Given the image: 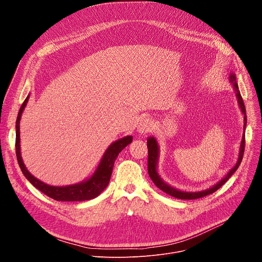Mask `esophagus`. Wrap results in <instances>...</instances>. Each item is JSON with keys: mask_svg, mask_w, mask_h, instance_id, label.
I'll use <instances>...</instances> for the list:
<instances>
[{"mask_svg": "<svg viewBox=\"0 0 262 262\" xmlns=\"http://www.w3.org/2000/svg\"><path fill=\"white\" fill-rule=\"evenodd\" d=\"M152 127H154L152 121L149 118H144L138 124V133L140 135H146L152 130Z\"/></svg>", "mask_w": 262, "mask_h": 262, "instance_id": "obj_1", "label": "esophagus"}]
</instances>
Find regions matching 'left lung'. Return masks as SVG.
<instances>
[{"label":"left lung","mask_w":262,"mask_h":262,"mask_svg":"<svg viewBox=\"0 0 262 262\" xmlns=\"http://www.w3.org/2000/svg\"><path fill=\"white\" fill-rule=\"evenodd\" d=\"M229 81L233 87V90L235 91V95L237 98V102L239 105V108L242 111V113L244 115V134H243V138H242V142H241V146H239V152H238V158H237V162L234 165V167H232V169H230V171L224 176L219 182H216L214 185H212L211 188L204 190V191H200V192H185V191H181L178 190L176 188H173L172 185L168 184L166 181H164L161 177V175L159 174L158 171V162H159V157H160V147L159 144L156 140L155 137H149L147 139V147H148V174L150 176L151 180L155 182V184L158 186L160 190H162L163 192H165L166 194L175 197L177 199H184V200H193V199H198V198H202L204 196H207L209 194L214 193L216 190H219L221 186L225 183L230 177L231 175L237 170L238 166L242 163L243 157H244V151H245V129H246V125H247V115H246V107L244 104V100L243 97L241 95L239 89H238V85L236 83V74L234 72H230L229 73Z\"/></svg>","instance_id":"left-lung-1"}]
</instances>
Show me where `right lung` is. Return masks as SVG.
I'll return each mask as SVG.
<instances>
[{
    "label": "right lung",
    "mask_w": 262,
    "mask_h": 262,
    "mask_svg": "<svg viewBox=\"0 0 262 262\" xmlns=\"http://www.w3.org/2000/svg\"><path fill=\"white\" fill-rule=\"evenodd\" d=\"M30 95L27 96L24 103L21 104L18 115L16 118V139H15V150H16V158L18 165L20 167V170L25 177L35 186L37 190L42 192L45 195L49 196L50 198L57 200V201H86L96 198L100 193L106 188L112 171H113L114 163L118 157V155L121 152L122 149H124L129 143L133 141V136H126L123 137L115 142L112 143L104 151L100 163L94 173L86 180L71 184V185H65V186H55L50 185L41 180L37 179L34 177L25 166L21 154H20V136H19V121L23 115V112L27 105V102L29 101Z\"/></svg>",
    "instance_id": "1"
}]
</instances>
